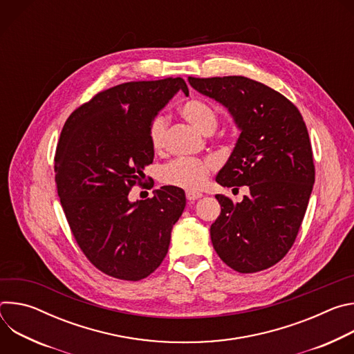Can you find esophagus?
Returning a JSON list of instances; mask_svg holds the SVG:
<instances>
[{
	"instance_id": "1",
	"label": "esophagus",
	"mask_w": 354,
	"mask_h": 354,
	"mask_svg": "<svg viewBox=\"0 0 354 354\" xmlns=\"http://www.w3.org/2000/svg\"><path fill=\"white\" fill-rule=\"evenodd\" d=\"M201 196H203V194H201V193H197V192H192V190H187L186 192V198L187 200H197V198H200Z\"/></svg>"
}]
</instances>
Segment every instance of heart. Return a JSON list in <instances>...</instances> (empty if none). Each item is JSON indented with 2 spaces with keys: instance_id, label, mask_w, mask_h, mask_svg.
I'll return each mask as SVG.
<instances>
[{
  "instance_id": "b5f03b06",
  "label": "heart",
  "mask_w": 354,
  "mask_h": 354,
  "mask_svg": "<svg viewBox=\"0 0 354 354\" xmlns=\"http://www.w3.org/2000/svg\"><path fill=\"white\" fill-rule=\"evenodd\" d=\"M180 116L201 133H212L218 124V111L209 102L192 97L179 108ZM167 133V119L156 116L148 124V140L151 147L160 151L164 147ZM214 164L203 158H178L161 169V180L167 185L186 190H197L205 185Z\"/></svg>"
}]
</instances>
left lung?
I'll return each instance as SVG.
<instances>
[{"label":"left lung","instance_id":"1","mask_svg":"<svg viewBox=\"0 0 354 354\" xmlns=\"http://www.w3.org/2000/svg\"><path fill=\"white\" fill-rule=\"evenodd\" d=\"M189 84L223 104L241 136L216 180L248 186L241 203L217 194L221 213L210 227L220 259L239 273L274 266L291 249L304 220L315 167L304 119L268 85L241 75L194 78Z\"/></svg>","mask_w":354,"mask_h":354}]
</instances>
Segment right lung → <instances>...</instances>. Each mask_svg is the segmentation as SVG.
<instances>
[{"mask_svg": "<svg viewBox=\"0 0 354 354\" xmlns=\"http://www.w3.org/2000/svg\"><path fill=\"white\" fill-rule=\"evenodd\" d=\"M178 91L189 95L180 77L112 86L78 106L62 130L55 156L60 203L82 254L111 277L138 281L156 272L186 206L176 186L129 201L154 160L148 124Z\"/></svg>", "mask_w": 354, "mask_h": 354, "instance_id": "obj_1", "label": "right lung"}]
</instances>
